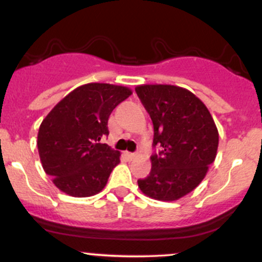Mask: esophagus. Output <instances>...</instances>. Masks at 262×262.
Wrapping results in <instances>:
<instances>
[{
	"instance_id": "34e87169",
	"label": "esophagus",
	"mask_w": 262,
	"mask_h": 262,
	"mask_svg": "<svg viewBox=\"0 0 262 262\" xmlns=\"http://www.w3.org/2000/svg\"><path fill=\"white\" fill-rule=\"evenodd\" d=\"M124 156H125L128 159H134L137 157V154L136 153H130V152H125V153H124Z\"/></svg>"
}]
</instances>
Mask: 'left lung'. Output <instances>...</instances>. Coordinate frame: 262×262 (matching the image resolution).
I'll list each match as a JSON object with an SVG mask.
<instances>
[{
    "label": "left lung",
    "instance_id": "obj_1",
    "mask_svg": "<svg viewBox=\"0 0 262 262\" xmlns=\"http://www.w3.org/2000/svg\"><path fill=\"white\" fill-rule=\"evenodd\" d=\"M154 126L152 169L138 187L158 201H177L206 177L219 148V130L207 106L193 93L176 85L136 88Z\"/></svg>",
    "mask_w": 262,
    "mask_h": 262
}]
</instances>
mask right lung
Instances as JSON below:
<instances>
[{"instance_id": "obj_1", "label": "right lung", "mask_w": 262, "mask_h": 262, "mask_svg": "<svg viewBox=\"0 0 262 262\" xmlns=\"http://www.w3.org/2000/svg\"><path fill=\"white\" fill-rule=\"evenodd\" d=\"M132 95L120 85L90 82L69 93L46 115L37 134V149L46 174L73 197L103 191L120 153L101 143L109 136L108 119Z\"/></svg>"}]
</instances>
